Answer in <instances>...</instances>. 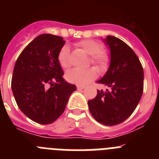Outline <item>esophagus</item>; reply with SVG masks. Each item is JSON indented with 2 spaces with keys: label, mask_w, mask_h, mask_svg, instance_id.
<instances>
[{
  "label": "esophagus",
  "mask_w": 159,
  "mask_h": 159,
  "mask_svg": "<svg viewBox=\"0 0 159 159\" xmlns=\"http://www.w3.org/2000/svg\"><path fill=\"white\" fill-rule=\"evenodd\" d=\"M76 88H77V90H79V91H81V90L84 89V88H85V87L81 86V85H77Z\"/></svg>",
  "instance_id": "obj_1"
}]
</instances>
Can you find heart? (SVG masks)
Instances as JSON below:
<instances>
[{"label":"heart","mask_w":159,"mask_h":159,"mask_svg":"<svg viewBox=\"0 0 159 159\" xmlns=\"http://www.w3.org/2000/svg\"><path fill=\"white\" fill-rule=\"evenodd\" d=\"M75 45L83 52L90 56V62L99 67L101 71H103L107 67L110 58L106 52L102 51V46L99 42L92 40H84L75 43ZM58 62L60 65L66 69L70 67V51L67 46H64L59 52ZM98 71L95 67H89L88 69L70 70L66 74L67 80L72 84L84 85L90 81L93 80L97 77Z\"/></svg>","instance_id":"heart-1"}]
</instances>
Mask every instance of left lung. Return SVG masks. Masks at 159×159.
Masks as SVG:
<instances>
[{
	"instance_id": "1",
	"label": "left lung",
	"mask_w": 159,
	"mask_h": 159,
	"mask_svg": "<svg viewBox=\"0 0 159 159\" xmlns=\"http://www.w3.org/2000/svg\"><path fill=\"white\" fill-rule=\"evenodd\" d=\"M111 50V64L105 75L97 81L109 88L97 90L88 101L89 111L97 122L115 126L128 119L135 110L143 92L144 73L139 59L127 43L107 36L104 40Z\"/></svg>"
}]
</instances>
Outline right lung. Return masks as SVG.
Returning a JSON list of instances; mask_svg holds the SVG:
<instances>
[{
  "label": "right lung",
  "instance_id": "1",
  "mask_svg": "<svg viewBox=\"0 0 159 159\" xmlns=\"http://www.w3.org/2000/svg\"><path fill=\"white\" fill-rule=\"evenodd\" d=\"M65 42L61 36L40 35L25 48L15 64L11 87L16 104L40 124L56 121L76 90L63 78L57 59Z\"/></svg>",
  "mask_w": 159,
  "mask_h": 159
}]
</instances>
